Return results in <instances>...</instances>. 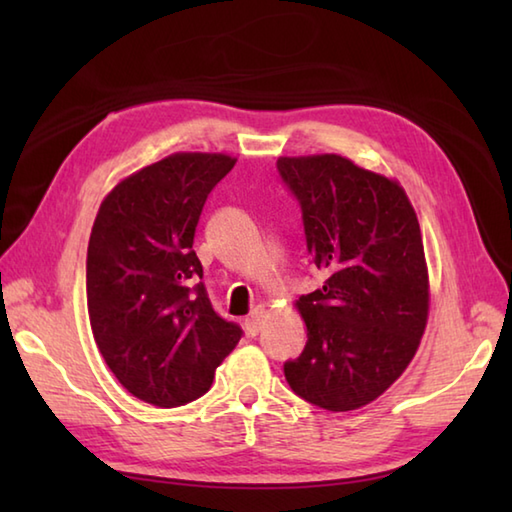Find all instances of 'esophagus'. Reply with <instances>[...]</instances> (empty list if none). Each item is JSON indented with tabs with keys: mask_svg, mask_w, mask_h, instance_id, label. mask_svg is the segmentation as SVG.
I'll list each match as a JSON object with an SVG mask.
<instances>
[{
	"mask_svg": "<svg viewBox=\"0 0 512 512\" xmlns=\"http://www.w3.org/2000/svg\"><path fill=\"white\" fill-rule=\"evenodd\" d=\"M266 314H268L266 308H255V312L248 314L246 321H244V328L250 336H257L259 330H262V323L266 319Z\"/></svg>",
	"mask_w": 512,
	"mask_h": 512,
	"instance_id": "obj_1",
	"label": "esophagus"
}]
</instances>
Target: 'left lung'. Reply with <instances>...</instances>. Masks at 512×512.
I'll use <instances>...</instances> for the list:
<instances>
[{
	"label": "left lung",
	"mask_w": 512,
	"mask_h": 512,
	"mask_svg": "<svg viewBox=\"0 0 512 512\" xmlns=\"http://www.w3.org/2000/svg\"><path fill=\"white\" fill-rule=\"evenodd\" d=\"M321 290L299 297L308 343L284 365L297 396L354 411L383 396L416 356L429 319L418 215L398 180L339 154L281 156Z\"/></svg>",
	"instance_id": "left-lung-1"
}]
</instances>
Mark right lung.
Masks as SVG:
<instances>
[{"instance_id": "1", "label": "right lung", "mask_w": 512, "mask_h": 512, "mask_svg": "<svg viewBox=\"0 0 512 512\" xmlns=\"http://www.w3.org/2000/svg\"><path fill=\"white\" fill-rule=\"evenodd\" d=\"M237 158L178 151L105 195L88 246V312L107 367L129 394L178 407L209 391L242 339L217 317L193 248L213 187Z\"/></svg>"}]
</instances>
